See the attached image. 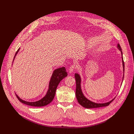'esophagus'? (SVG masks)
I'll use <instances>...</instances> for the list:
<instances>
[{
    "mask_svg": "<svg viewBox=\"0 0 134 134\" xmlns=\"http://www.w3.org/2000/svg\"><path fill=\"white\" fill-rule=\"evenodd\" d=\"M75 66L74 65H71V66L70 67V68H69V73H72L73 72H74V71L75 70Z\"/></svg>",
    "mask_w": 134,
    "mask_h": 134,
    "instance_id": "1",
    "label": "esophagus"
}]
</instances>
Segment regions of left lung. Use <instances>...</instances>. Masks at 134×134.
Instances as JSON below:
<instances>
[{
    "label": "left lung",
    "mask_w": 134,
    "mask_h": 134,
    "mask_svg": "<svg viewBox=\"0 0 134 134\" xmlns=\"http://www.w3.org/2000/svg\"><path fill=\"white\" fill-rule=\"evenodd\" d=\"M118 48L119 51H121V55L123 56V53H122L121 51V48L119 44H118ZM122 62H123V72H124V63L123 61V59L122 58ZM75 81H76V91H75V94H76V97L77 99L78 102L79 104L81 105L82 107L86 108H88V109H90V108H99V107H107L108 105H109L111 102H112L113 99V98L112 100L106 102V103H96V102H94L90 101L89 99H88L85 97V96L83 95V93L82 92L81 89V76L78 74H75Z\"/></svg>",
    "instance_id": "8db88e82"
}]
</instances>
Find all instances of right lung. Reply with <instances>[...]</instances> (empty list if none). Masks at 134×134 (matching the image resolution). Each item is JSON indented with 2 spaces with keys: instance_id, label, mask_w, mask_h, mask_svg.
Here are the masks:
<instances>
[{
  "instance_id": "1",
  "label": "right lung",
  "mask_w": 134,
  "mask_h": 134,
  "mask_svg": "<svg viewBox=\"0 0 134 134\" xmlns=\"http://www.w3.org/2000/svg\"><path fill=\"white\" fill-rule=\"evenodd\" d=\"M19 49H18L16 51V54L14 58V60L15 59V57L17 53L18 52ZM67 76V72L65 70V68L63 67L59 69H57L53 71V74L51 76V78L50 79L49 83V88L47 91V93L43 98H41L40 100L35 102H28L24 101L21 98H20L18 96H17L16 94L15 95L16 97L18 98L19 101L21 102L22 103L24 104H26L27 105H30V106L32 107H43L45 106L48 104L51 103L52 101L55 97L56 88L58 87L59 83L60 82V81L66 77Z\"/></svg>"
}]
</instances>
